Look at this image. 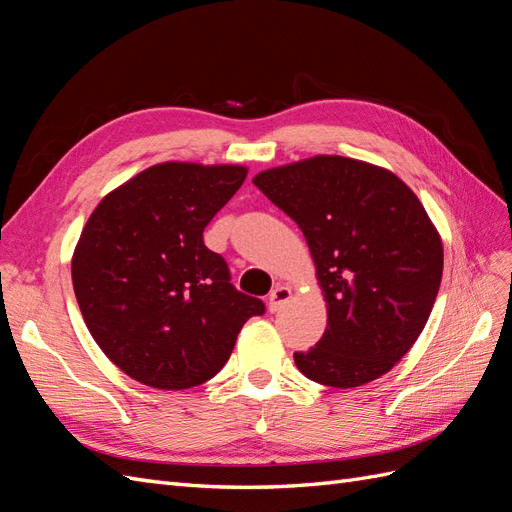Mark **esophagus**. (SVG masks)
I'll return each instance as SVG.
<instances>
[{"instance_id": "34e87169", "label": "esophagus", "mask_w": 512, "mask_h": 512, "mask_svg": "<svg viewBox=\"0 0 512 512\" xmlns=\"http://www.w3.org/2000/svg\"><path fill=\"white\" fill-rule=\"evenodd\" d=\"M292 297V290L286 288V286H277L271 294H269V312L275 314L280 312V309L290 301Z\"/></svg>"}]
</instances>
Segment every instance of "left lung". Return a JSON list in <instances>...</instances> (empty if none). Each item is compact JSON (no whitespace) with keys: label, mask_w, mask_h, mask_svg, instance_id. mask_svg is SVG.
<instances>
[{"label":"left lung","mask_w":512,"mask_h":512,"mask_svg":"<svg viewBox=\"0 0 512 512\" xmlns=\"http://www.w3.org/2000/svg\"><path fill=\"white\" fill-rule=\"evenodd\" d=\"M252 181L303 230L327 301L320 342L294 352L301 374L352 389L391 371L425 329L442 280V239L421 200L391 170L342 156Z\"/></svg>","instance_id":"obj_1"}]
</instances>
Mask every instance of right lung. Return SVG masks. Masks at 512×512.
I'll list each match as a JSON object with an SVG mask.
<instances>
[{"label":"right lung","mask_w":512,"mask_h":512,"mask_svg":"<svg viewBox=\"0 0 512 512\" xmlns=\"http://www.w3.org/2000/svg\"><path fill=\"white\" fill-rule=\"evenodd\" d=\"M247 177L237 164L164 162L106 194L72 256L83 320L123 374L162 391L211 380L265 303L230 284L203 230Z\"/></svg>","instance_id":"right-lung-1"}]
</instances>
